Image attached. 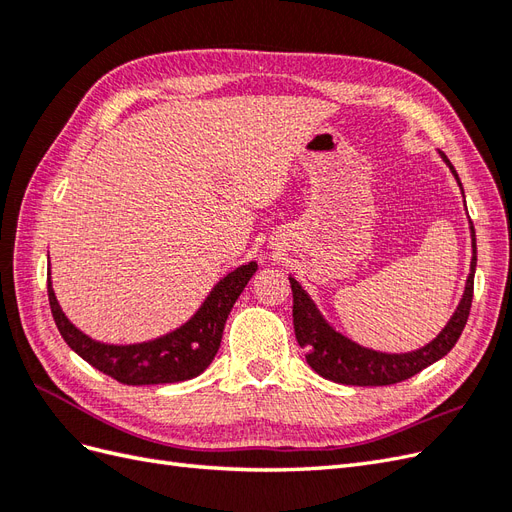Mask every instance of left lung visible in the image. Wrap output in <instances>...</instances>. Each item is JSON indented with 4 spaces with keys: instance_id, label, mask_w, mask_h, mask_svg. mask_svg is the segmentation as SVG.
Returning a JSON list of instances; mask_svg holds the SVG:
<instances>
[{
    "instance_id": "8db88e82",
    "label": "left lung",
    "mask_w": 512,
    "mask_h": 512,
    "mask_svg": "<svg viewBox=\"0 0 512 512\" xmlns=\"http://www.w3.org/2000/svg\"><path fill=\"white\" fill-rule=\"evenodd\" d=\"M440 158L451 168L457 185L461 181L457 170L442 151ZM463 194V188H461ZM466 203V198H463ZM470 237H472V260L470 273L466 280V290L461 294V301L453 312L451 320L444 324V329L431 339L423 348L412 352H380L374 348H365L352 342L350 337L339 333L333 324L322 316L314 299L309 297L307 290L288 275L292 288V322L297 342L305 352V361L309 363L318 376L350 386H386L401 380H408L418 371H423L431 363L440 361L444 354L453 350L457 339L466 327L470 307H472V292H474V273H476V232L470 222Z\"/></svg>"
}]
</instances>
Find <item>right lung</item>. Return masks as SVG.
<instances>
[{
	"label": "right lung",
	"instance_id": "obj_1",
	"mask_svg": "<svg viewBox=\"0 0 512 512\" xmlns=\"http://www.w3.org/2000/svg\"><path fill=\"white\" fill-rule=\"evenodd\" d=\"M256 271L258 262L250 260L247 265L226 273L181 327L136 344L98 342V339L89 337L79 327H74L55 297L51 282V260L49 269H46V286H49V303L57 329L61 337H64V342L83 361L121 384H173L192 380L211 365L220 350L224 324L230 309Z\"/></svg>",
	"mask_w": 512,
	"mask_h": 512
}]
</instances>
